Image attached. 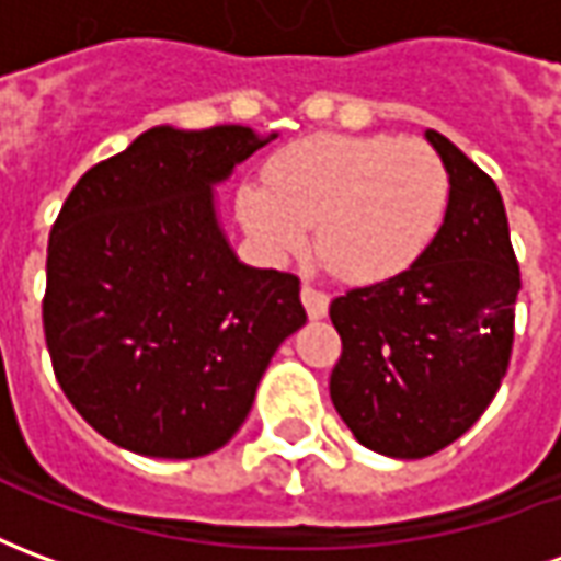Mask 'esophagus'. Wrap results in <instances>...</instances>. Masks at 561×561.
<instances>
[{
  "mask_svg": "<svg viewBox=\"0 0 561 561\" xmlns=\"http://www.w3.org/2000/svg\"><path fill=\"white\" fill-rule=\"evenodd\" d=\"M300 297H304V306L306 312H309V318H324L328 316V306H330V297L324 291H318V288H312V285H304L300 288Z\"/></svg>",
  "mask_w": 561,
  "mask_h": 561,
  "instance_id": "1",
  "label": "esophagus"
}]
</instances>
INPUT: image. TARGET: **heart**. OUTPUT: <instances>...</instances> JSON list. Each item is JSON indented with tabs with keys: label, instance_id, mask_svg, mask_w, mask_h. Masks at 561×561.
<instances>
[{
	"label": "heart",
	"instance_id": "b5f03b06",
	"mask_svg": "<svg viewBox=\"0 0 561 561\" xmlns=\"http://www.w3.org/2000/svg\"><path fill=\"white\" fill-rule=\"evenodd\" d=\"M266 183L240 188L245 231L291 257L316 228V252L345 282H381L433 243L450 201L442 156L417 138L312 135L273 156Z\"/></svg>",
	"mask_w": 561,
	"mask_h": 561
}]
</instances>
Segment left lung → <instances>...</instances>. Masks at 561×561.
Listing matches in <instances>:
<instances>
[{"mask_svg":"<svg viewBox=\"0 0 561 561\" xmlns=\"http://www.w3.org/2000/svg\"><path fill=\"white\" fill-rule=\"evenodd\" d=\"M450 173L445 221L412 267L330 304L342 354L330 400L354 438L421 459L478 421L514 345L519 267L495 183L445 135L426 131Z\"/></svg>","mask_w":561,"mask_h":561,"instance_id":"1","label":"left lung"}]
</instances>
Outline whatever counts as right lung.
I'll return each instance as SVG.
<instances>
[{
    "instance_id": "1",
    "label": "right lung",
    "mask_w": 561,
    "mask_h": 561,
    "mask_svg": "<svg viewBox=\"0 0 561 561\" xmlns=\"http://www.w3.org/2000/svg\"><path fill=\"white\" fill-rule=\"evenodd\" d=\"M273 138L156 126L83 173L59 209L44 340L68 402L107 442L161 459L219 450L306 324L300 279L245 267L216 216L213 185Z\"/></svg>"
}]
</instances>
